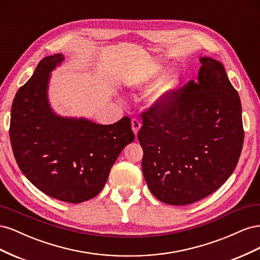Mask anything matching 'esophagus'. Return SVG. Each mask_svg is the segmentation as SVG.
Masks as SVG:
<instances>
[{"label":"esophagus","mask_w":260,"mask_h":260,"mask_svg":"<svg viewBox=\"0 0 260 260\" xmlns=\"http://www.w3.org/2000/svg\"><path fill=\"white\" fill-rule=\"evenodd\" d=\"M131 125H132L133 132H135V135L137 136L140 128H141V121H140V119H138V118H133V119L131 120Z\"/></svg>","instance_id":"1"}]
</instances>
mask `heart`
Here are the masks:
<instances>
[{"instance_id":"obj_1","label":"heart","mask_w":260,"mask_h":260,"mask_svg":"<svg viewBox=\"0 0 260 260\" xmlns=\"http://www.w3.org/2000/svg\"><path fill=\"white\" fill-rule=\"evenodd\" d=\"M178 83H179V80H178L177 77L169 78V79H167L166 81L162 83V85L158 89V91L156 92V99H159V98L164 96L165 94H167L170 91L175 90L178 86ZM138 84H140V82H138Z\"/></svg>"}]
</instances>
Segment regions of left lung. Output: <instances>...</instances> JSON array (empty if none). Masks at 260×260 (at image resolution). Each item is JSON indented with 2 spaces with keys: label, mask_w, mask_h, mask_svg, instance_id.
I'll return each mask as SVG.
<instances>
[{
  "label": "left lung",
  "mask_w": 260,
  "mask_h": 260,
  "mask_svg": "<svg viewBox=\"0 0 260 260\" xmlns=\"http://www.w3.org/2000/svg\"><path fill=\"white\" fill-rule=\"evenodd\" d=\"M200 60L198 80L157 100L142 113L138 133L147 186L169 205H188L218 190L243 147L239 93L221 62Z\"/></svg>",
  "instance_id": "obj_1"
}]
</instances>
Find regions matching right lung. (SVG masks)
<instances>
[{
	"label": "right lung",
	"mask_w": 260,
	"mask_h": 260,
	"mask_svg": "<svg viewBox=\"0 0 260 260\" xmlns=\"http://www.w3.org/2000/svg\"><path fill=\"white\" fill-rule=\"evenodd\" d=\"M61 54L44 57L13 101L10 138L22 174L44 194L82 203L104 187L123 147L135 140L129 117L113 124L55 114L48 101L51 72Z\"/></svg>",
	"instance_id": "add662e5"
}]
</instances>
